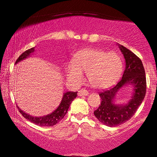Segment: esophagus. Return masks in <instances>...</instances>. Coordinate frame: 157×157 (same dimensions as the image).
I'll list each match as a JSON object with an SVG mask.
<instances>
[{
  "instance_id": "esophagus-1",
  "label": "esophagus",
  "mask_w": 157,
  "mask_h": 157,
  "mask_svg": "<svg viewBox=\"0 0 157 157\" xmlns=\"http://www.w3.org/2000/svg\"><path fill=\"white\" fill-rule=\"evenodd\" d=\"M88 94H89V91H87V90L86 89H81L78 91V96H87Z\"/></svg>"
}]
</instances>
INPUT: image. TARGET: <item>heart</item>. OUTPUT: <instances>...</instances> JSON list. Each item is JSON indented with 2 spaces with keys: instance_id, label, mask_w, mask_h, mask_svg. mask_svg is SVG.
<instances>
[{
  "instance_id": "obj_1",
  "label": "heart",
  "mask_w": 157,
  "mask_h": 157,
  "mask_svg": "<svg viewBox=\"0 0 157 157\" xmlns=\"http://www.w3.org/2000/svg\"><path fill=\"white\" fill-rule=\"evenodd\" d=\"M123 63L116 52H106L98 48H86L74 55L73 61L66 66L67 78L79 83L83 80V73L93 86L104 89L111 86L121 76Z\"/></svg>"
}]
</instances>
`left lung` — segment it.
Listing matches in <instances>:
<instances>
[{"label":"left lung","mask_w":157,"mask_h":157,"mask_svg":"<svg viewBox=\"0 0 157 157\" xmlns=\"http://www.w3.org/2000/svg\"><path fill=\"white\" fill-rule=\"evenodd\" d=\"M119 47L126 62L123 76L114 86L101 92V102L94 112L98 121L110 127L124 124L134 116L144 98L147 89L145 71L141 59L126 47L121 45ZM126 85H132L134 87L132 98L125 105L115 104L117 93Z\"/></svg>","instance_id":"8db88e82"}]
</instances>
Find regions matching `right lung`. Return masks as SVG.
Listing matches in <instances>:
<instances>
[{
    "mask_svg": "<svg viewBox=\"0 0 157 157\" xmlns=\"http://www.w3.org/2000/svg\"><path fill=\"white\" fill-rule=\"evenodd\" d=\"M34 51H35L34 48H31L29 49V50L25 51V52H23L18 58V59L16 60L15 63H18V62L23 61V59H25L26 58L30 56L31 54L34 52ZM76 96L77 91H67L64 93L61 104H59L58 108L54 111H53L52 113H51L50 114L44 116V117H32L31 115L28 114V113H25L24 111L21 110L18 106L17 107H18L19 112L23 115V117L31 122H33V124H36V125L40 126H52L53 125H56L57 123H59L63 119L64 116L67 113L68 109L69 108L71 102Z\"/></svg>",
    "mask_w": 157,
    "mask_h": 157,
    "instance_id": "1",
    "label": "right lung"
}]
</instances>
